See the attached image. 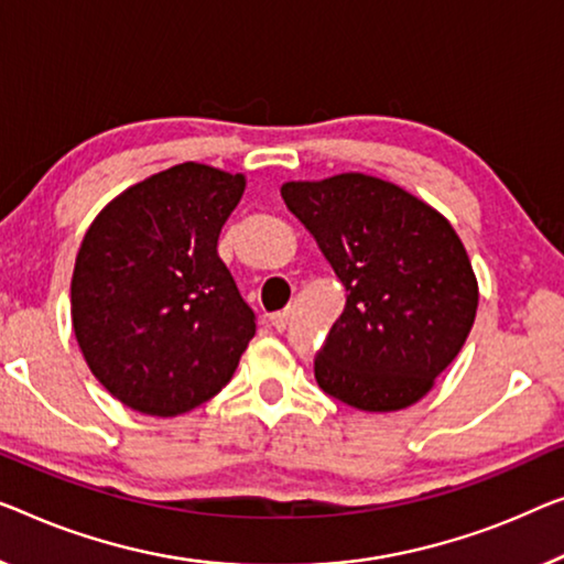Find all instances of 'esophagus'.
<instances>
[{
    "mask_svg": "<svg viewBox=\"0 0 564 564\" xmlns=\"http://www.w3.org/2000/svg\"><path fill=\"white\" fill-rule=\"evenodd\" d=\"M271 324L275 332H283L289 326V311H275V314H271Z\"/></svg>",
    "mask_w": 564,
    "mask_h": 564,
    "instance_id": "34e87169",
    "label": "esophagus"
}]
</instances>
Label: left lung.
<instances>
[{
    "instance_id": "8db88e82",
    "label": "left lung",
    "mask_w": 564,
    "mask_h": 564,
    "mask_svg": "<svg viewBox=\"0 0 564 564\" xmlns=\"http://www.w3.org/2000/svg\"><path fill=\"white\" fill-rule=\"evenodd\" d=\"M281 197L347 289L318 351V388L367 413L415 405L476 318L478 281L458 232L427 202L362 172L285 182Z\"/></svg>"
}]
</instances>
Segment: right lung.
<instances>
[{"label":"right lung","mask_w":564,"mask_h":564,"mask_svg":"<svg viewBox=\"0 0 564 564\" xmlns=\"http://www.w3.org/2000/svg\"><path fill=\"white\" fill-rule=\"evenodd\" d=\"M246 174L184 162L131 184L90 223L70 281L96 380L144 415L174 417L230 382L256 336L217 240Z\"/></svg>","instance_id":"add662e5"}]
</instances>
